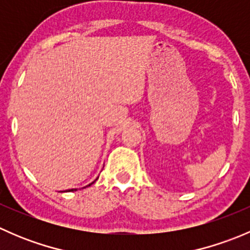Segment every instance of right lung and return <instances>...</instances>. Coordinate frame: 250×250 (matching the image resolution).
<instances>
[{"label": "right lung", "instance_id": "right-lung-1", "mask_svg": "<svg viewBox=\"0 0 250 250\" xmlns=\"http://www.w3.org/2000/svg\"><path fill=\"white\" fill-rule=\"evenodd\" d=\"M93 183H94V181H93ZM93 183H92V184H93ZM88 186H90V184H89V185H88ZM74 190H75V188H71V190H69V191H74Z\"/></svg>", "mask_w": 250, "mask_h": 250}]
</instances>
